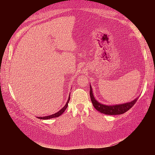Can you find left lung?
<instances>
[{
	"label": "left lung",
	"mask_w": 155,
	"mask_h": 155,
	"mask_svg": "<svg viewBox=\"0 0 155 155\" xmlns=\"http://www.w3.org/2000/svg\"><path fill=\"white\" fill-rule=\"evenodd\" d=\"M90 96L91 99L92 101V103L93 104L94 107L95 109L101 113H104L105 114L108 115H118V114H121L125 113V112L129 110L131 107H133V105L136 104V102L137 101L138 98H137L133 101L127 103V104H121V105H105L100 104L99 102L97 101L95 98L94 97L92 90L91 88V86H90Z\"/></svg>",
	"instance_id": "8db88e82"
}]
</instances>
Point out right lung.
Returning <instances> with one entry per match:
<instances>
[{
    "mask_svg": "<svg viewBox=\"0 0 155 155\" xmlns=\"http://www.w3.org/2000/svg\"><path fill=\"white\" fill-rule=\"evenodd\" d=\"M70 101V96L68 97V101L67 102L66 105H65L63 109H61L59 111H58V112H56V113L54 114H51V115H50V116H45V117H38V118L39 119H43V120H48V119H50V118H57V117L61 115L63 112H64V110H66V109L68 107V102Z\"/></svg>",
    "mask_w": 155,
    "mask_h": 155,
    "instance_id": "add662e5",
    "label": "right lung"
}]
</instances>
